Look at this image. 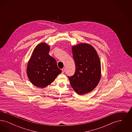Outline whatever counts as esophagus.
Returning <instances> with one entry per match:
<instances>
[{"label":"esophagus","instance_id":"obj_1","mask_svg":"<svg viewBox=\"0 0 132 132\" xmlns=\"http://www.w3.org/2000/svg\"><path fill=\"white\" fill-rule=\"evenodd\" d=\"M62 73H64V72H65V68H63V69H62Z\"/></svg>","mask_w":132,"mask_h":132}]
</instances>
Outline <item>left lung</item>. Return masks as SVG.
Instances as JSON below:
<instances>
[{
  "mask_svg": "<svg viewBox=\"0 0 132 132\" xmlns=\"http://www.w3.org/2000/svg\"><path fill=\"white\" fill-rule=\"evenodd\" d=\"M75 61L74 75L68 77L76 93L86 94L94 89L101 78V64L94 47L87 43H80L72 47Z\"/></svg>",
  "mask_w": 132,
  "mask_h": 132,
  "instance_id": "left-lung-1",
  "label": "left lung"
}]
</instances>
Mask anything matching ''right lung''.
I'll use <instances>...</instances> for the list:
<instances>
[{
    "label": "right lung",
    "mask_w": 132,
    "mask_h": 132,
    "mask_svg": "<svg viewBox=\"0 0 132 132\" xmlns=\"http://www.w3.org/2000/svg\"><path fill=\"white\" fill-rule=\"evenodd\" d=\"M50 46L45 43L38 44L31 54L27 67V74L30 82L38 88L51 84L62 72L55 59L48 53Z\"/></svg>",
    "instance_id": "add662e5"
}]
</instances>
